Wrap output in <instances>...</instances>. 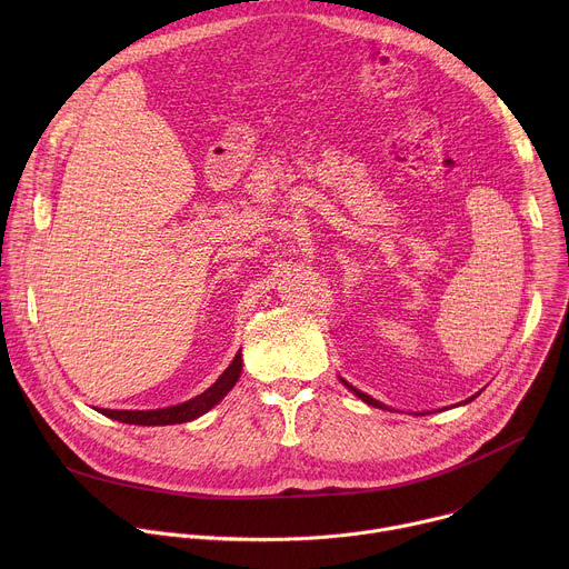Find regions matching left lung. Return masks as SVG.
<instances>
[{
	"instance_id": "obj_1",
	"label": "left lung",
	"mask_w": 569,
	"mask_h": 569,
	"mask_svg": "<svg viewBox=\"0 0 569 569\" xmlns=\"http://www.w3.org/2000/svg\"><path fill=\"white\" fill-rule=\"evenodd\" d=\"M340 380H342V385H345V387H347V389H349V391H353V393H356V396H358V398H360V400H365V402H367V405H373V408H378V410H389V408H387V405H385V402H380V400H376V398H371V396H369V393H365V391H360V389H356V387H353V385H349V382H347V380H345V378H340ZM475 396H477V393H475ZM475 396H470V398H468V400H463V402H459V405H466V402H470V400H472V398H475Z\"/></svg>"
}]
</instances>
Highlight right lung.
I'll return each instance as SVG.
<instances>
[{
    "label": "right lung",
    "instance_id": "1",
    "mask_svg": "<svg viewBox=\"0 0 569 569\" xmlns=\"http://www.w3.org/2000/svg\"><path fill=\"white\" fill-rule=\"evenodd\" d=\"M242 371V356L240 351L231 360V365L222 371V376L200 396L189 398L180 405H171V408H159V410H99L103 417L114 419L119 423L130 426H173V423H189L202 415H207L211 408L231 391V387L238 382Z\"/></svg>",
    "mask_w": 569,
    "mask_h": 569
}]
</instances>
